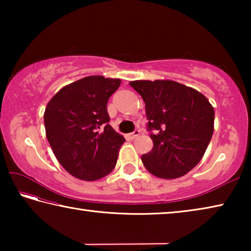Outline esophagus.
I'll list each match as a JSON object with an SVG mask.
<instances>
[{"mask_svg":"<svg viewBox=\"0 0 251 251\" xmlns=\"http://www.w3.org/2000/svg\"><path fill=\"white\" fill-rule=\"evenodd\" d=\"M139 135H141V130H139V129H136V130H134V131H133V133L128 135V137H129L130 139H135V138H137Z\"/></svg>","mask_w":251,"mask_h":251,"instance_id":"obj_1","label":"esophagus"}]
</instances>
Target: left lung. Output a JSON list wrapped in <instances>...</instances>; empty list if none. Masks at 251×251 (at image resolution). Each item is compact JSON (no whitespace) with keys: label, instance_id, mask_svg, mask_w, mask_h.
<instances>
[{"label":"left lung","instance_id":"8db88e82","mask_svg":"<svg viewBox=\"0 0 251 251\" xmlns=\"http://www.w3.org/2000/svg\"><path fill=\"white\" fill-rule=\"evenodd\" d=\"M145 101L152 150L142 156L156 177L186 175L201 160L214 133L215 110L205 96L174 80H133Z\"/></svg>","mask_w":251,"mask_h":251}]
</instances>
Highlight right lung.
Returning <instances> with one entry per match:
<instances>
[{"label":"right lung","mask_w":251,"mask_h":251,"mask_svg":"<svg viewBox=\"0 0 251 251\" xmlns=\"http://www.w3.org/2000/svg\"><path fill=\"white\" fill-rule=\"evenodd\" d=\"M120 85V78L87 76L61 88L46 106L50 148L63 168L78 179H100L115 167L125 138L109 125L107 101Z\"/></svg>","instance_id":"add662e5"}]
</instances>
